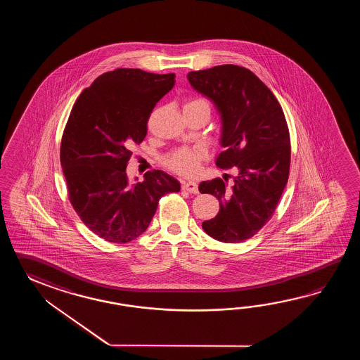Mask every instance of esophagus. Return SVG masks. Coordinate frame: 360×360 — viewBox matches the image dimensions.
<instances>
[{"label": "esophagus", "mask_w": 360, "mask_h": 360, "mask_svg": "<svg viewBox=\"0 0 360 360\" xmlns=\"http://www.w3.org/2000/svg\"><path fill=\"white\" fill-rule=\"evenodd\" d=\"M184 191H189V193H194L197 194L198 193V183L194 181V180H189V181H183L181 185Z\"/></svg>", "instance_id": "esophagus-1"}]
</instances>
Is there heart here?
<instances>
[{
	"instance_id": "heart-1",
	"label": "heart",
	"mask_w": 360,
	"mask_h": 360,
	"mask_svg": "<svg viewBox=\"0 0 360 360\" xmlns=\"http://www.w3.org/2000/svg\"><path fill=\"white\" fill-rule=\"evenodd\" d=\"M197 103H206L202 99H191L185 105H191ZM205 157V149L202 146L197 148H181L171 154L167 160V165L172 169L183 175H193L200 167V161Z\"/></svg>"
}]
</instances>
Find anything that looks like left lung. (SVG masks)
I'll return each instance as SVG.
<instances>
[{"label": "left lung", "mask_w": 360, "mask_h": 360, "mask_svg": "<svg viewBox=\"0 0 360 360\" xmlns=\"http://www.w3.org/2000/svg\"><path fill=\"white\" fill-rule=\"evenodd\" d=\"M191 87L214 103L221 121L216 165L237 167L231 189L216 177L200 193L220 202L219 214L202 224L210 237L239 243L270 220L290 174V132L273 92L250 69L233 64L188 73Z\"/></svg>", "instance_id": "1"}]
</instances>
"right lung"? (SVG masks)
I'll return each instance as SVG.
<instances>
[{
	"mask_svg": "<svg viewBox=\"0 0 360 360\" xmlns=\"http://www.w3.org/2000/svg\"><path fill=\"white\" fill-rule=\"evenodd\" d=\"M175 84V75L120 68L98 77L69 115L60 148L69 199L79 219L112 243L140 237L158 200L180 191L175 177L157 169L131 183V149L146 136L154 105Z\"/></svg>",
	"mask_w": 360,
	"mask_h": 360,
	"instance_id": "1",
	"label": "right lung"
}]
</instances>
